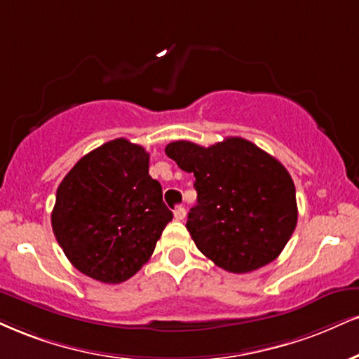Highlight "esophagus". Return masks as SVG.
Wrapping results in <instances>:
<instances>
[{"label":"esophagus","mask_w":359,"mask_h":359,"mask_svg":"<svg viewBox=\"0 0 359 359\" xmlns=\"http://www.w3.org/2000/svg\"><path fill=\"white\" fill-rule=\"evenodd\" d=\"M185 215H187V212H185V209H184L182 205H180V207H175V210H174V217L177 219V221H184Z\"/></svg>","instance_id":"esophagus-1"}]
</instances>
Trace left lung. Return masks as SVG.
I'll return each mask as SVG.
<instances>
[{
	"mask_svg": "<svg viewBox=\"0 0 359 359\" xmlns=\"http://www.w3.org/2000/svg\"><path fill=\"white\" fill-rule=\"evenodd\" d=\"M165 154L196 177L187 231L205 257L244 274L279 256L297 224L294 182L283 163L241 137L210 147L177 140Z\"/></svg>",
	"mask_w": 359,
	"mask_h": 359,
	"instance_id": "left-lung-1",
	"label": "left lung"
}]
</instances>
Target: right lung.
<instances>
[{
  "label": "right lung",
  "instance_id": "add662e5",
  "mask_svg": "<svg viewBox=\"0 0 359 359\" xmlns=\"http://www.w3.org/2000/svg\"><path fill=\"white\" fill-rule=\"evenodd\" d=\"M149 154L115 138L81 157L56 191L51 226L80 273L107 284L132 278L172 221Z\"/></svg>",
  "mask_w": 359,
  "mask_h": 359
}]
</instances>
